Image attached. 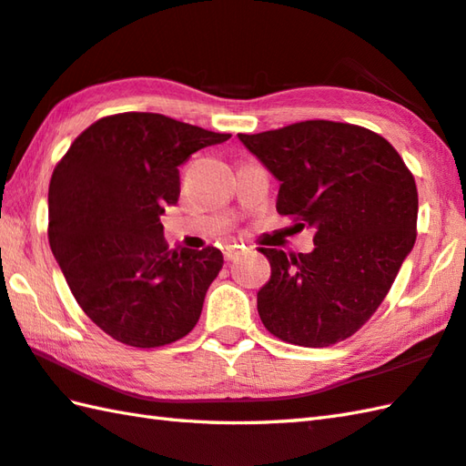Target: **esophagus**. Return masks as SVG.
Instances as JSON below:
<instances>
[{"label":"esophagus","instance_id":"34e87169","mask_svg":"<svg viewBox=\"0 0 466 466\" xmlns=\"http://www.w3.org/2000/svg\"><path fill=\"white\" fill-rule=\"evenodd\" d=\"M222 254H224L226 260H232V258H236L240 254V246L226 244V246H222Z\"/></svg>","mask_w":466,"mask_h":466}]
</instances>
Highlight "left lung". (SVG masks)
Listing matches in <instances>:
<instances>
[{
	"mask_svg": "<svg viewBox=\"0 0 466 466\" xmlns=\"http://www.w3.org/2000/svg\"><path fill=\"white\" fill-rule=\"evenodd\" d=\"M238 139L280 181L277 212L315 230L309 254L258 248L272 270L257 295L264 327L303 348L348 339L416 242L414 176L384 137L350 123L303 121Z\"/></svg>",
	"mask_w": 466,
	"mask_h": 466,
	"instance_id": "1",
	"label": "left lung"
}]
</instances>
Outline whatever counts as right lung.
<instances>
[{
	"label": "right lung",
	"mask_w": 466,
	"mask_h": 466,
	"mask_svg": "<svg viewBox=\"0 0 466 466\" xmlns=\"http://www.w3.org/2000/svg\"><path fill=\"white\" fill-rule=\"evenodd\" d=\"M230 139L157 113H118L82 131L54 167L48 240L82 311L113 339L161 348L186 337L224 257L169 250L159 216L177 204L179 166Z\"/></svg>",
	"instance_id": "obj_1"
}]
</instances>
